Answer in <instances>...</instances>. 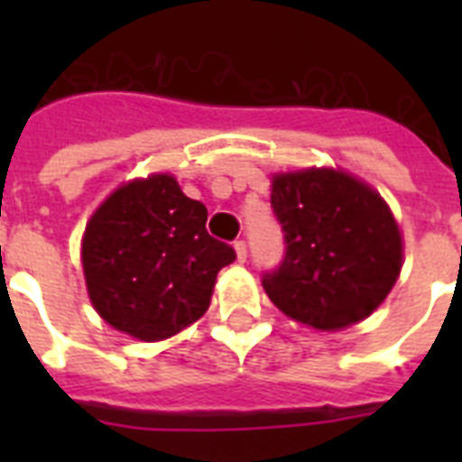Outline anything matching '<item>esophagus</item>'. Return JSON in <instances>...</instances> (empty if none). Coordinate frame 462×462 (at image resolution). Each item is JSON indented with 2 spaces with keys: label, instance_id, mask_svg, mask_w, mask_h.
I'll use <instances>...</instances> for the list:
<instances>
[{
  "label": "esophagus",
  "instance_id": "1",
  "mask_svg": "<svg viewBox=\"0 0 462 462\" xmlns=\"http://www.w3.org/2000/svg\"><path fill=\"white\" fill-rule=\"evenodd\" d=\"M235 252H237V259L245 263L246 256H249V249H246L245 239H237V242H235Z\"/></svg>",
  "mask_w": 462,
  "mask_h": 462
}]
</instances>
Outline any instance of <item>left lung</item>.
<instances>
[{
    "label": "left lung",
    "instance_id": "1",
    "mask_svg": "<svg viewBox=\"0 0 462 462\" xmlns=\"http://www.w3.org/2000/svg\"><path fill=\"white\" fill-rule=\"evenodd\" d=\"M271 208L285 254L261 282L282 314L345 328L379 307L402 266L398 223L374 189L336 170L278 174Z\"/></svg>",
    "mask_w": 462,
    "mask_h": 462
}]
</instances>
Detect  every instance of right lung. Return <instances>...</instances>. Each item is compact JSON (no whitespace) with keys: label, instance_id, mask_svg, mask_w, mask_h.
<instances>
[{"label":"right lung","instance_id":"right-lung-1","mask_svg":"<svg viewBox=\"0 0 462 462\" xmlns=\"http://www.w3.org/2000/svg\"><path fill=\"white\" fill-rule=\"evenodd\" d=\"M208 210L170 174L129 181L90 217L83 273L112 328L153 343L201 319L235 249L206 230Z\"/></svg>","mask_w":462,"mask_h":462}]
</instances>
